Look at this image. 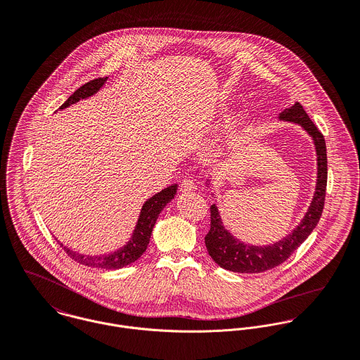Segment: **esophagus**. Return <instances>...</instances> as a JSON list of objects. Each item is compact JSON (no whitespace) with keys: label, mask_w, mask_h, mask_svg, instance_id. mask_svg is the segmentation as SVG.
Listing matches in <instances>:
<instances>
[{"label":"esophagus","mask_w":360,"mask_h":360,"mask_svg":"<svg viewBox=\"0 0 360 360\" xmlns=\"http://www.w3.org/2000/svg\"><path fill=\"white\" fill-rule=\"evenodd\" d=\"M195 183H194V180L193 179H184L183 181H181V184H180V190L181 191H184V193H187V191H193V190H195Z\"/></svg>","instance_id":"1"}]
</instances>
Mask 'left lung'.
<instances>
[{
	"mask_svg": "<svg viewBox=\"0 0 360 360\" xmlns=\"http://www.w3.org/2000/svg\"><path fill=\"white\" fill-rule=\"evenodd\" d=\"M279 119L300 124L314 141L319 173L313 201L303 221L290 235L264 247L248 245L235 239L222 225L218 208L211 205V229L205 236V245L212 259L228 271L240 274H258L281 265L309 238L321 218L327 190V148L324 135L310 120L299 102H296L292 108L285 109L279 115Z\"/></svg>",
	"mask_w": 360,
	"mask_h": 360,
	"instance_id": "1",
	"label": "left lung"
}]
</instances>
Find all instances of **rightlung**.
<instances>
[{"mask_svg": "<svg viewBox=\"0 0 360 360\" xmlns=\"http://www.w3.org/2000/svg\"><path fill=\"white\" fill-rule=\"evenodd\" d=\"M108 78H96L92 79L89 82H86L85 85H82L81 88H78L68 99L65 103H63V106L60 109H65L70 105L85 99L88 96H92L94 94H96L103 84L106 82ZM177 191V186L173 184L165 190H162L160 193L155 194L152 198H149L142 210H141V215L138 218V224L135 226V231L132 233L131 240L121 247L120 250L109 254V255H101V257H89V255H82L78 252L71 251L70 248L64 247L61 244V247L64 248V251L77 262L88 265V266H95V268H105V269H119L125 265H129L131 262L136 261L142 252L146 250L149 239L152 235V229L156 224V219L159 217V214L162 212V210L166 207L167 202H170V200L174 198Z\"/></svg>", "mask_w": 360, "mask_h": 360, "instance_id": "obj_1", "label": "right lung"}]
</instances>
